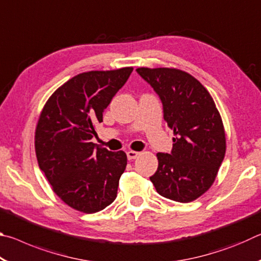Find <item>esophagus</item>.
I'll use <instances>...</instances> for the list:
<instances>
[{
  "instance_id": "34e87169",
  "label": "esophagus",
  "mask_w": 261,
  "mask_h": 261,
  "mask_svg": "<svg viewBox=\"0 0 261 261\" xmlns=\"http://www.w3.org/2000/svg\"><path fill=\"white\" fill-rule=\"evenodd\" d=\"M139 154H140L139 152H136V151H127L126 156H127V159H129V160H134V159L139 156Z\"/></svg>"
}]
</instances>
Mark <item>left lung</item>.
I'll return each mask as SVG.
<instances>
[{
  "mask_svg": "<svg viewBox=\"0 0 261 261\" xmlns=\"http://www.w3.org/2000/svg\"><path fill=\"white\" fill-rule=\"evenodd\" d=\"M160 96L163 118L174 130L170 154L158 153L149 177L159 194L178 202L202 196L214 183L226 154V132L213 98L199 81L175 68H138Z\"/></svg>",
  "mask_w": 261,
  "mask_h": 261,
  "instance_id": "8db88e82",
  "label": "left lung"
}]
</instances>
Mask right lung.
<instances>
[{
    "instance_id": "obj_1",
    "label": "right lung",
    "mask_w": 261,
    "mask_h": 261,
    "mask_svg": "<svg viewBox=\"0 0 261 261\" xmlns=\"http://www.w3.org/2000/svg\"><path fill=\"white\" fill-rule=\"evenodd\" d=\"M134 68L88 71L50 95L39 116L34 146L53 191L68 206L96 213L112 204L126 167V154L95 147V124Z\"/></svg>"
}]
</instances>
